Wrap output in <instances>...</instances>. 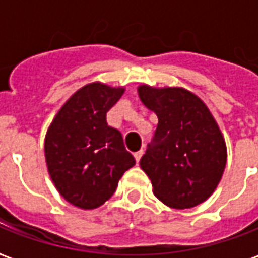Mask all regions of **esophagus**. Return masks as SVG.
Wrapping results in <instances>:
<instances>
[{
  "label": "esophagus",
  "instance_id": "34e87169",
  "mask_svg": "<svg viewBox=\"0 0 258 258\" xmlns=\"http://www.w3.org/2000/svg\"><path fill=\"white\" fill-rule=\"evenodd\" d=\"M142 155H144V151L141 149V151H138L137 153H135L134 156H135V160H137V163H140L141 160V157H142Z\"/></svg>",
  "mask_w": 258,
  "mask_h": 258
}]
</instances>
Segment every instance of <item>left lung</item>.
<instances>
[{"mask_svg": "<svg viewBox=\"0 0 258 258\" xmlns=\"http://www.w3.org/2000/svg\"><path fill=\"white\" fill-rule=\"evenodd\" d=\"M138 95L159 123L140 162L153 194L173 209L210 198L227 164V146L205 102L179 87L140 85Z\"/></svg>", "mask_w": 258, "mask_h": 258, "instance_id": "1", "label": "left lung"}]
</instances>
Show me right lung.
I'll return each instance as SVG.
<instances>
[{"mask_svg":"<svg viewBox=\"0 0 258 258\" xmlns=\"http://www.w3.org/2000/svg\"><path fill=\"white\" fill-rule=\"evenodd\" d=\"M123 87L91 83L59 109L45 135V162L55 188L69 203L91 210L102 206L118 179L135 164L106 113L121 98Z\"/></svg>","mask_w":258,"mask_h":258,"instance_id":"add662e5","label":"right lung"}]
</instances>
